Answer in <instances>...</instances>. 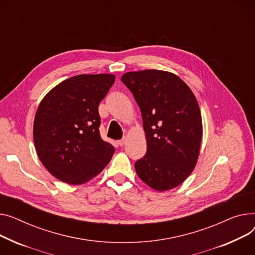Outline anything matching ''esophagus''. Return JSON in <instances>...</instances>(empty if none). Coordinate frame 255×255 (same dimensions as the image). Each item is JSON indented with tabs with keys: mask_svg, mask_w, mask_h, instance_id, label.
<instances>
[{
	"mask_svg": "<svg viewBox=\"0 0 255 255\" xmlns=\"http://www.w3.org/2000/svg\"><path fill=\"white\" fill-rule=\"evenodd\" d=\"M126 142H127V140H126V138H124V139H122V140H118V141H117V144H118L119 146H124V145L126 144Z\"/></svg>",
	"mask_w": 255,
	"mask_h": 255,
	"instance_id": "1",
	"label": "esophagus"
}]
</instances>
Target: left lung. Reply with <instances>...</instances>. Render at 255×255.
<instances>
[{
  "mask_svg": "<svg viewBox=\"0 0 255 255\" xmlns=\"http://www.w3.org/2000/svg\"><path fill=\"white\" fill-rule=\"evenodd\" d=\"M122 81L143 118L147 151L134 163L139 178L157 191L177 187L200 155L203 124L196 97L182 79L167 71L128 72Z\"/></svg>",
  "mask_w": 255,
  "mask_h": 255,
  "instance_id": "left-lung-1",
  "label": "left lung"
}]
</instances>
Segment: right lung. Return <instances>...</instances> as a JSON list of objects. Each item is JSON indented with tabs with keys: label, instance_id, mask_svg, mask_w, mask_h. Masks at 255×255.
<instances>
[{
	"label": "right lung",
	"instance_id": "1",
	"mask_svg": "<svg viewBox=\"0 0 255 255\" xmlns=\"http://www.w3.org/2000/svg\"><path fill=\"white\" fill-rule=\"evenodd\" d=\"M115 81L113 74L77 75L43 98L34 121V143L45 167L58 180L80 185L98 176L114 147L101 138L99 104Z\"/></svg>",
	"mask_w": 255,
	"mask_h": 255
}]
</instances>
